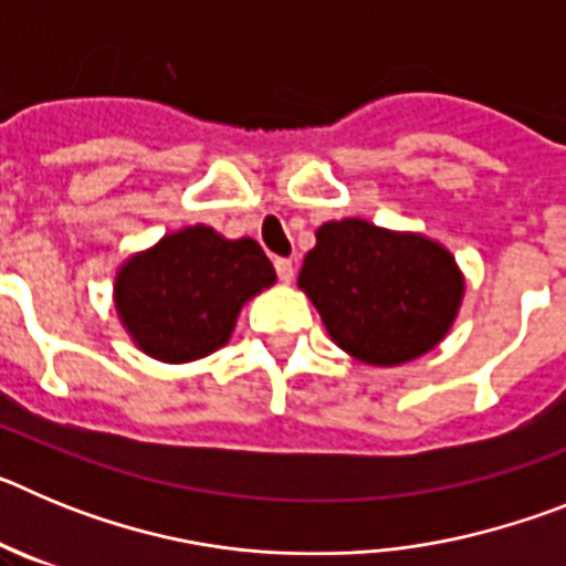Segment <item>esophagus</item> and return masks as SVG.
Here are the masks:
<instances>
[{
  "mask_svg": "<svg viewBox=\"0 0 566 566\" xmlns=\"http://www.w3.org/2000/svg\"><path fill=\"white\" fill-rule=\"evenodd\" d=\"M274 269H277V277L283 280V283H292V280H294V263H292V260L277 258V260H274Z\"/></svg>",
  "mask_w": 566,
  "mask_h": 566,
  "instance_id": "34e87169",
  "label": "esophagus"
}]
</instances>
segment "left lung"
Here are the masks:
<instances>
[{"label": "left lung", "instance_id": "obj_1", "mask_svg": "<svg viewBox=\"0 0 566 566\" xmlns=\"http://www.w3.org/2000/svg\"><path fill=\"white\" fill-rule=\"evenodd\" d=\"M314 238L297 286L348 357L391 368L428 354L451 332L464 274L439 240L365 218L328 221Z\"/></svg>", "mask_w": 566, "mask_h": 566}]
</instances>
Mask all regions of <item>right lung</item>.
Wrapping results in <instances>:
<instances>
[{
  "mask_svg": "<svg viewBox=\"0 0 566 566\" xmlns=\"http://www.w3.org/2000/svg\"><path fill=\"white\" fill-rule=\"evenodd\" d=\"M274 280L258 240H229L195 223L129 254L115 272L113 300L138 352L184 365L223 348L240 308Z\"/></svg>",
  "mask_w": 566,
  "mask_h": 566,
  "instance_id": "add662e5",
  "label": "right lung"
}]
</instances>
